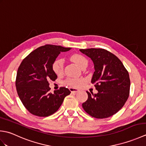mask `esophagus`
<instances>
[{
	"label": "esophagus",
	"mask_w": 146,
	"mask_h": 146,
	"mask_svg": "<svg viewBox=\"0 0 146 146\" xmlns=\"http://www.w3.org/2000/svg\"><path fill=\"white\" fill-rule=\"evenodd\" d=\"M70 90L71 91V93H76L79 91V90L76 88H70Z\"/></svg>",
	"instance_id": "1"
}]
</instances>
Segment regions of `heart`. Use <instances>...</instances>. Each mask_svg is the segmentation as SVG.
I'll return each mask as SVG.
<instances>
[{
	"label": "heart",
	"mask_w": 146,
	"mask_h": 146,
	"mask_svg": "<svg viewBox=\"0 0 146 146\" xmlns=\"http://www.w3.org/2000/svg\"><path fill=\"white\" fill-rule=\"evenodd\" d=\"M71 60L78 65L79 67L82 68L87 66L88 60L84 56L80 54H75L71 56ZM63 65L64 61L63 59H56L52 64V71L57 75H60L63 72ZM85 83V80L83 79H77V78H68L65 83L69 86L73 88H78L81 86Z\"/></svg>",
	"instance_id": "obj_1"
}]
</instances>
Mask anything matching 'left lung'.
<instances>
[{"label":"left lung","mask_w":146,"mask_h":146,"mask_svg":"<svg viewBox=\"0 0 146 146\" xmlns=\"http://www.w3.org/2000/svg\"><path fill=\"white\" fill-rule=\"evenodd\" d=\"M94 62L95 72L92 78L97 94L88 92L83 109L96 119H105L115 114L129 96L130 81L127 70L115 55L105 49H80Z\"/></svg>","instance_id":"left-lung-1"}]
</instances>
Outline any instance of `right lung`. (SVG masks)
<instances>
[{"label":"right lung","instance_id":"obj_1","mask_svg":"<svg viewBox=\"0 0 146 146\" xmlns=\"http://www.w3.org/2000/svg\"><path fill=\"white\" fill-rule=\"evenodd\" d=\"M70 48L46 44L37 48L24 59L18 68L15 86L19 97L29 112L38 117H48L60 107L71 92L65 87L49 92V81H55L57 75L52 64L61 52Z\"/></svg>","mask_w":146,"mask_h":146}]
</instances>
